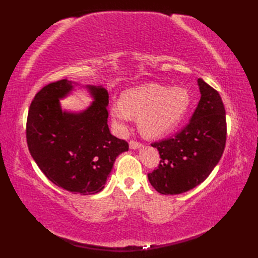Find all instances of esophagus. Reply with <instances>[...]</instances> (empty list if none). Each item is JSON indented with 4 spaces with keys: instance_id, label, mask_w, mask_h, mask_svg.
Segmentation results:
<instances>
[{
    "instance_id": "1",
    "label": "esophagus",
    "mask_w": 258,
    "mask_h": 258,
    "mask_svg": "<svg viewBox=\"0 0 258 258\" xmlns=\"http://www.w3.org/2000/svg\"><path fill=\"white\" fill-rule=\"evenodd\" d=\"M140 147H142V144L140 143V142L138 141H130V149L132 150H136V149H140Z\"/></svg>"
}]
</instances>
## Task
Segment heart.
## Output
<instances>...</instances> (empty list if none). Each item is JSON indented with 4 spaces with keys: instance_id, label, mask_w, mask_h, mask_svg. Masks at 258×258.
<instances>
[{
    "instance_id": "heart-1",
    "label": "heart",
    "mask_w": 258,
    "mask_h": 258,
    "mask_svg": "<svg viewBox=\"0 0 258 258\" xmlns=\"http://www.w3.org/2000/svg\"><path fill=\"white\" fill-rule=\"evenodd\" d=\"M189 104V93L184 87L147 83L124 91L120 103L111 106V115L119 131L138 117L139 130L145 138L160 139L177 127Z\"/></svg>"
}]
</instances>
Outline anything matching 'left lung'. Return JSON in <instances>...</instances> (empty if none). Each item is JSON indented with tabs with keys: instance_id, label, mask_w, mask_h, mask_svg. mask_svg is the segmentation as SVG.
Masks as SVG:
<instances>
[{
	"instance_id": "left-lung-1",
	"label": "left lung",
	"mask_w": 258,
	"mask_h": 258,
	"mask_svg": "<svg viewBox=\"0 0 258 258\" xmlns=\"http://www.w3.org/2000/svg\"><path fill=\"white\" fill-rule=\"evenodd\" d=\"M201 100L189 123L173 138L151 145L160 153V165L147 174L158 193L187 191L208 177L226 144V115L218 92L199 79Z\"/></svg>"
}]
</instances>
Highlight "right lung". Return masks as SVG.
Here are the masks:
<instances>
[{
    "label": "right lung",
    "mask_w": 258,
    "mask_h": 258,
    "mask_svg": "<svg viewBox=\"0 0 258 258\" xmlns=\"http://www.w3.org/2000/svg\"><path fill=\"white\" fill-rule=\"evenodd\" d=\"M94 102L81 113L63 112L58 98L73 90L67 79L36 93L26 120L27 147L43 174L74 194H95L104 188L116 157L127 142L111 134L107 125L108 93L86 86Z\"/></svg>",
    "instance_id": "add662e5"
}]
</instances>
